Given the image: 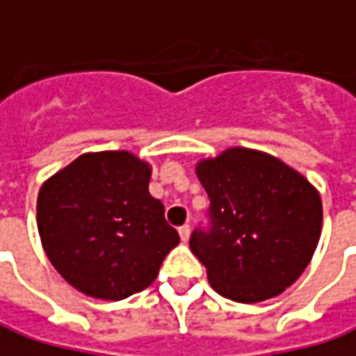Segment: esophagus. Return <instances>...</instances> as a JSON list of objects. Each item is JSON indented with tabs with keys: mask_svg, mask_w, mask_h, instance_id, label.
<instances>
[{
	"mask_svg": "<svg viewBox=\"0 0 356 356\" xmlns=\"http://www.w3.org/2000/svg\"><path fill=\"white\" fill-rule=\"evenodd\" d=\"M179 237L183 243H187L189 237H191V227L189 225H183V227H179Z\"/></svg>",
	"mask_w": 356,
	"mask_h": 356,
	"instance_id": "obj_1",
	"label": "esophagus"
}]
</instances>
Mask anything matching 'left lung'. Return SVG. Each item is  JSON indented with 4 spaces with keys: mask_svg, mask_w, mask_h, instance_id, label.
<instances>
[{
    "mask_svg": "<svg viewBox=\"0 0 356 356\" xmlns=\"http://www.w3.org/2000/svg\"><path fill=\"white\" fill-rule=\"evenodd\" d=\"M211 229L193 231L191 251L211 286L231 301L281 295L311 263L323 227L318 191L269 153L229 147L197 163Z\"/></svg>",
    "mask_w": 356,
    "mask_h": 356,
    "instance_id": "obj_1",
    "label": "left lung"
}]
</instances>
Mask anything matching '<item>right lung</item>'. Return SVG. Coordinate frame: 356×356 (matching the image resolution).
<instances>
[{"instance_id":"obj_1","label":"right lung","mask_w":356,"mask_h":356,"mask_svg":"<svg viewBox=\"0 0 356 356\" xmlns=\"http://www.w3.org/2000/svg\"><path fill=\"white\" fill-rule=\"evenodd\" d=\"M151 165L129 151L83 153L38 195L41 245L87 297L121 301L147 289L179 233L149 193Z\"/></svg>"}]
</instances>
